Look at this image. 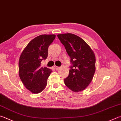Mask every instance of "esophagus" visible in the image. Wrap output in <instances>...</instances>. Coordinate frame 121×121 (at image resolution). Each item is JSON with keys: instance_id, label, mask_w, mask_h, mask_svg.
I'll use <instances>...</instances> for the list:
<instances>
[{"instance_id": "1", "label": "esophagus", "mask_w": 121, "mask_h": 121, "mask_svg": "<svg viewBox=\"0 0 121 121\" xmlns=\"http://www.w3.org/2000/svg\"><path fill=\"white\" fill-rule=\"evenodd\" d=\"M54 67H55V69H56L57 70H59V69H60V67H57V66H56V65H55Z\"/></svg>"}]
</instances>
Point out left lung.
Segmentation results:
<instances>
[{
  "mask_svg": "<svg viewBox=\"0 0 121 121\" xmlns=\"http://www.w3.org/2000/svg\"><path fill=\"white\" fill-rule=\"evenodd\" d=\"M71 58L69 75L65 78V86L72 91H81L86 88L95 72L96 58L88 44L80 37L71 33L58 34Z\"/></svg>",
  "mask_w": 121,
  "mask_h": 121,
  "instance_id": "8db88e82",
  "label": "left lung"
}]
</instances>
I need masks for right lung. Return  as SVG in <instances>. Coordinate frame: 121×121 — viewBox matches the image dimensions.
<instances>
[{
  "label": "right lung",
  "instance_id": "add662e5",
  "mask_svg": "<svg viewBox=\"0 0 121 121\" xmlns=\"http://www.w3.org/2000/svg\"><path fill=\"white\" fill-rule=\"evenodd\" d=\"M56 38L54 34H43L30 41L19 59V76L24 85L34 94L42 91L52 70L42 67L41 61L48 55V48Z\"/></svg>",
  "mask_w": 121,
  "mask_h": 121
}]
</instances>
